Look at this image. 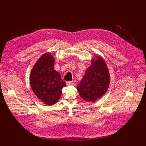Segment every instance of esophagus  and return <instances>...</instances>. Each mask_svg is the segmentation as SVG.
I'll return each instance as SVG.
<instances>
[{
    "label": "esophagus",
    "mask_w": 146,
    "mask_h": 146,
    "mask_svg": "<svg viewBox=\"0 0 146 146\" xmlns=\"http://www.w3.org/2000/svg\"><path fill=\"white\" fill-rule=\"evenodd\" d=\"M66 84L67 85H73V81H68L66 82Z\"/></svg>",
    "instance_id": "34e87169"
}]
</instances>
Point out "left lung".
Here are the masks:
<instances>
[{
    "label": "left lung",
    "mask_w": 146,
    "mask_h": 146,
    "mask_svg": "<svg viewBox=\"0 0 146 146\" xmlns=\"http://www.w3.org/2000/svg\"><path fill=\"white\" fill-rule=\"evenodd\" d=\"M92 61L85 74L77 86L80 97L88 102H94L107 90L110 79L107 64L100 56Z\"/></svg>",
    "instance_id": "1"
}]
</instances>
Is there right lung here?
I'll list each match as a JSON object with an SVG mask.
<instances>
[{
  "label": "right lung",
  "instance_id": "add662e5",
  "mask_svg": "<svg viewBox=\"0 0 146 146\" xmlns=\"http://www.w3.org/2000/svg\"><path fill=\"white\" fill-rule=\"evenodd\" d=\"M55 59L49 53L41 56L35 63L30 75L32 89L37 97L46 105L55 104L66 84L54 68Z\"/></svg>",
  "mask_w": 146,
  "mask_h": 146
}]
</instances>
